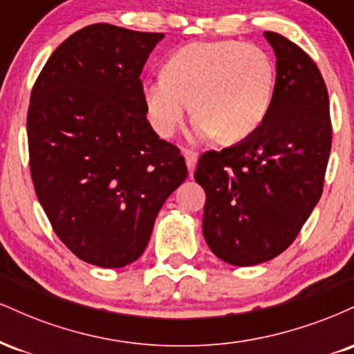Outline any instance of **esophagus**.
Here are the masks:
<instances>
[{"mask_svg":"<svg viewBox=\"0 0 354 354\" xmlns=\"http://www.w3.org/2000/svg\"><path fill=\"white\" fill-rule=\"evenodd\" d=\"M185 158H186V166H188V171L191 176H193L194 168H196V161H198V154L193 151H185Z\"/></svg>","mask_w":354,"mask_h":354,"instance_id":"1","label":"esophagus"}]
</instances>
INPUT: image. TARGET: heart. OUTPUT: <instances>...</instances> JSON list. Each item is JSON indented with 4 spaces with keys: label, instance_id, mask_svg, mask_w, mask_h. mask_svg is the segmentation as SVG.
Here are the masks:
<instances>
[{
    "label": "heart",
    "instance_id": "b5f03b06",
    "mask_svg": "<svg viewBox=\"0 0 354 354\" xmlns=\"http://www.w3.org/2000/svg\"><path fill=\"white\" fill-rule=\"evenodd\" d=\"M276 68L253 43L198 41L173 51L163 76L143 83V103L154 131L174 135L191 109L194 133L234 143L261 128L274 98Z\"/></svg>",
    "mask_w": 354,
    "mask_h": 354
}]
</instances>
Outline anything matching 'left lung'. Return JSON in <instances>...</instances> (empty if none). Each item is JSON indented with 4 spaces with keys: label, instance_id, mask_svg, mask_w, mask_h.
I'll return each instance as SVG.
<instances>
[{
    "label": "left lung",
    "instance_id": "8db88e82",
    "mask_svg": "<svg viewBox=\"0 0 354 354\" xmlns=\"http://www.w3.org/2000/svg\"><path fill=\"white\" fill-rule=\"evenodd\" d=\"M276 56L274 98L258 131L198 161L206 193L203 236L225 263L253 266L281 254L323 193L331 149L330 101L310 56L265 31Z\"/></svg>",
    "mask_w": 354,
    "mask_h": 354
}]
</instances>
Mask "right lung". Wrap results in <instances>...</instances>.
<instances>
[{
    "label": "right lung",
    "mask_w": 354,
    "mask_h": 354,
    "mask_svg": "<svg viewBox=\"0 0 354 354\" xmlns=\"http://www.w3.org/2000/svg\"><path fill=\"white\" fill-rule=\"evenodd\" d=\"M163 33L89 24L56 48L31 91L30 169L58 238L80 259L143 254L163 203L188 176L146 120L140 75Z\"/></svg>",
    "instance_id": "right-lung-1"
}]
</instances>
